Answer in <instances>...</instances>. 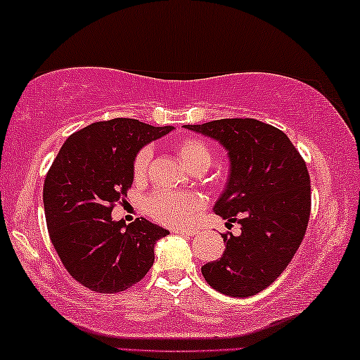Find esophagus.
Masks as SVG:
<instances>
[{
	"instance_id": "obj_1",
	"label": "esophagus",
	"mask_w": 360,
	"mask_h": 360,
	"mask_svg": "<svg viewBox=\"0 0 360 360\" xmlns=\"http://www.w3.org/2000/svg\"><path fill=\"white\" fill-rule=\"evenodd\" d=\"M174 233L181 234V236H195L196 231L195 229H174Z\"/></svg>"
}]
</instances>
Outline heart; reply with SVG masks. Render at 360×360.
<instances>
[{"mask_svg": "<svg viewBox=\"0 0 360 360\" xmlns=\"http://www.w3.org/2000/svg\"><path fill=\"white\" fill-rule=\"evenodd\" d=\"M179 159L186 169L193 167H206L208 169L213 159L210 146L201 139H184L175 144ZM152 159V150L149 147L142 149L134 160V179H146L147 170ZM205 200L196 193H174V191H155L147 196L146 210L152 218L169 226L188 224L196 214L203 210Z\"/></svg>", "mask_w": 360, "mask_h": 360, "instance_id": "obj_1", "label": "heart"}]
</instances>
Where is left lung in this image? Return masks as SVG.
I'll return each instance as SVG.
<instances>
[{
    "instance_id": "1",
    "label": "left lung",
    "mask_w": 360,
    "mask_h": 360,
    "mask_svg": "<svg viewBox=\"0 0 360 360\" xmlns=\"http://www.w3.org/2000/svg\"><path fill=\"white\" fill-rule=\"evenodd\" d=\"M228 152L229 174L213 211L240 234H223L226 250L201 267L206 282L229 297H252L280 277L302 244L309 219L308 169L287 134L257 120L185 126Z\"/></svg>"
}]
</instances>
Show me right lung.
<instances>
[{
    "label": "right lung",
    "instance_id": "1",
    "mask_svg": "<svg viewBox=\"0 0 360 360\" xmlns=\"http://www.w3.org/2000/svg\"><path fill=\"white\" fill-rule=\"evenodd\" d=\"M174 131L129 117L93 122L62 146L44 181V211L53 249L83 287L117 293L144 278L155 243L169 231L144 218L126 226L112 205L134 180L142 147Z\"/></svg>",
    "mask_w": 360,
    "mask_h": 360
}]
</instances>
